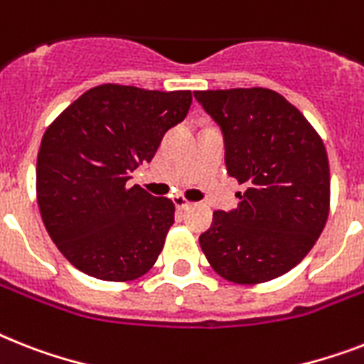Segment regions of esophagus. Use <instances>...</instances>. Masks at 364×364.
Segmentation results:
<instances>
[{
    "mask_svg": "<svg viewBox=\"0 0 364 364\" xmlns=\"http://www.w3.org/2000/svg\"><path fill=\"white\" fill-rule=\"evenodd\" d=\"M173 203H176L177 209H188V208H191V202H188L185 196H176V198H173Z\"/></svg>",
    "mask_w": 364,
    "mask_h": 364,
    "instance_id": "esophagus-1",
    "label": "esophagus"
}]
</instances>
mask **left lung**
Returning a JSON list of instances; mask_svg holds the SVG:
<instances>
[{
	"mask_svg": "<svg viewBox=\"0 0 364 364\" xmlns=\"http://www.w3.org/2000/svg\"><path fill=\"white\" fill-rule=\"evenodd\" d=\"M220 127L224 161L245 192L232 211L213 213L200 235L223 279L259 284L288 273L320 237L329 215V161L305 115L265 87L194 91Z\"/></svg>",
	"mask_w": 364,
	"mask_h": 364,
	"instance_id": "1",
	"label": "left lung"
}]
</instances>
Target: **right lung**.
I'll return each mask as SVG.
<instances>
[{
  "mask_svg": "<svg viewBox=\"0 0 364 364\" xmlns=\"http://www.w3.org/2000/svg\"><path fill=\"white\" fill-rule=\"evenodd\" d=\"M191 102V91L102 84L46 129L37 156L38 209L59 252L82 273L127 282L155 265L176 208L127 181L151 162Z\"/></svg>",
  "mask_w": 364,
  "mask_h": 364,
  "instance_id": "add662e5",
  "label": "right lung"
}]
</instances>
